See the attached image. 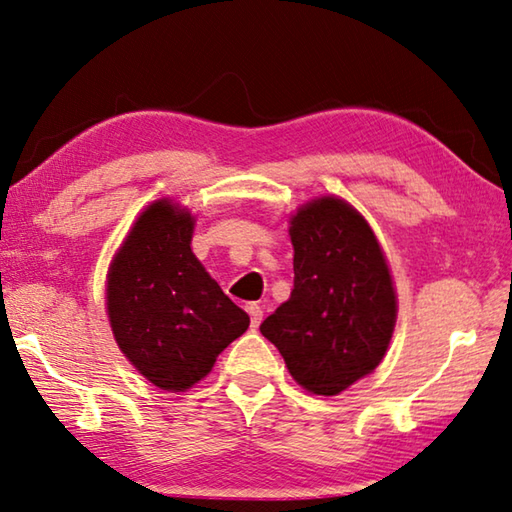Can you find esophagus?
<instances>
[{
  "instance_id": "34e87169",
  "label": "esophagus",
  "mask_w": 512,
  "mask_h": 512,
  "mask_svg": "<svg viewBox=\"0 0 512 512\" xmlns=\"http://www.w3.org/2000/svg\"><path fill=\"white\" fill-rule=\"evenodd\" d=\"M246 311L250 316V327H259V323H262V316H264L262 307H259L257 302H250V305H246Z\"/></svg>"
}]
</instances>
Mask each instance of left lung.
<instances>
[{
	"label": "left lung",
	"instance_id": "1",
	"mask_svg": "<svg viewBox=\"0 0 512 512\" xmlns=\"http://www.w3.org/2000/svg\"><path fill=\"white\" fill-rule=\"evenodd\" d=\"M293 289L259 332L311 395L348 391L381 363L397 291L375 230L345 198L325 194L289 216Z\"/></svg>",
	"mask_w": 512,
	"mask_h": 512
}]
</instances>
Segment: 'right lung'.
Listing matches in <instances>:
<instances>
[{
  "mask_svg": "<svg viewBox=\"0 0 512 512\" xmlns=\"http://www.w3.org/2000/svg\"><path fill=\"white\" fill-rule=\"evenodd\" d=\"M196 216L164 196L144 207L106 275L112 336L153 386L185 393L250 325L194 255Z\"/></svg>",
  "mask_w": 512,
  "mask_h": 512,
  "instance_id": "1",
  "label": "right lung"
}]
</instances>
